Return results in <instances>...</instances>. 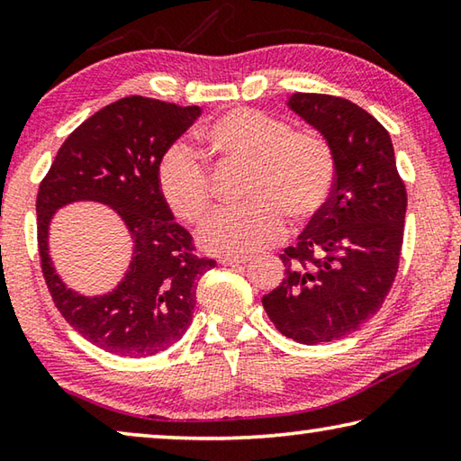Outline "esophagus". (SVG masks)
Listing matches in <instances>:
<instances>
[{
  "label": "esophagus",
  "mask_w": 461,
  "mask_h": 461,
  "mask_svg": "<svg viewBox=\"0 0 461 461\" xmlns=\"http://www.w3.org/2000/svg\"><path fill=\"white\" fill-rule=\"evenodd\" d=\"M248 262V256H225L220 260L221 267H244Z\"/></svg>",
  "instance_id": "1"
}]
</instances>
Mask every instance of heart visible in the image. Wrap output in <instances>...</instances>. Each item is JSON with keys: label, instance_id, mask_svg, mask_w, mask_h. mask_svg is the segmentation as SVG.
Wrapping results in <instances>:
<instances>
[{"label": "heart", "instance_id": "obj_1", "mask_svg": "<svg viewBox=\"0 0 461 461\" xmlns=\"http://www.w3.org/2000/svg\"><path fill=\"white\" fill-rule=\"evenodd\" d=\"M203 152L217 165H246L244 207L223 209L199 233L212 254L248 256L283 240L288 213L305 221L321 212L335 181L330 144L309 130H291L276 115L230 109L201 130ZM158 191L176 220L197 225L213 207L212 173L186 144H175L158 162Z\"/></svg>", "mask_w": 461, "mask_h": 461}]
</instances>
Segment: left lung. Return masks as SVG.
Segmentation results:
<instances>
[{
	"label": "left lung",
	"mask_w": 461,
	"mask_h": 461,
	"mask_svg": "<svg viewBox=\"0 0 461 461\" xmlns=\"http://www.w3.org/2000/svg\"><path fill=\"white\" fill-rule=\"evenodd\" d=\"M286 105L335 158L331 197L280 260L285 278L262 296L276 330L299 343L333 341L368 321L394 283L407 191L384 126L352 101L293 93Z\"/></svg>",
	"instance_id": "left-lung-1"
}]
</instances>
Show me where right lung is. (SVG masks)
Returning <instances> with one entry per match:
<instances>
[{"instance_id":"obj_1","label":"right lung","mask_w":461,"mask_h":461,"mask_svg":"<svg viewBox=\"0 0 461 461\" xmlns=\"http://www.w3.org/2000/svg\"><path fill=\"white\" fill-rule=\"evenodd\" d=\"M201 115L150 97H123L85 120L59 148L36 197L42 275L60 315L109 354L142 357L183 338L197 283L215 260L193 254V238L158 191V162ZM79 200L113 208L132 240L127 275L105 295L68 289L53 268L48 230L53 213Z\"/></svg>"}]
</instances>
